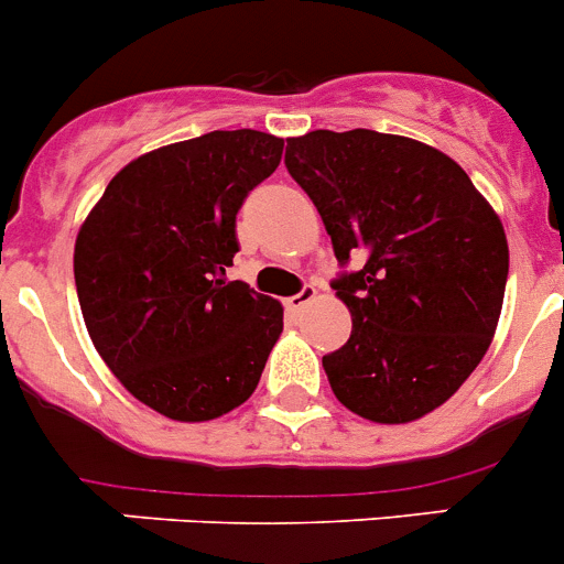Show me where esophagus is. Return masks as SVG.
Segmentation results:
<instances>
[{"label":"esophagus","mask_w":564,"mask_h":564,"mask_svg":"<svg viewBox=\"0 0 564 564\" xmlns=\"http://www.w3.org/2000/svg\"><path fill=\"white\" fill-rule=\"evenodd\" d=\"M316 300V289L314 286H303V292H297L294 297L286 300V308L289 311H303L305 305L314 303Z\"/></svg>","instance_id":"1"}]
</instances>
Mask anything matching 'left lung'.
Segmentation results:
<instances>
[{"label":"left lung","mask_w":564,"mask_h":564,"mask_svg":"<svg viewBox=\"0 0 564 564\" xmlns=\"http://www.w3.org/2000/svg\"><path fill=\"white\" fill-rule=\"evenodd\" d=\"M286 167L308 193L341 264L333 283L352 333L322 366L347 410L375 424L433 413L488 352L510 248L499 215L444 151L371 129L289 137Z\"/></svg>","instance_id":"1"}]
</instances>
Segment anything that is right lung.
<instances>
[{"instance_id":"right-lung-1","label":"right lung","mask_w":564,"mask_h":564,"mask_svg":"<svg viewBox=\"0 0 564 564\" xmlns=\"http://www.w3.org/2000/svg\"><path fill=\"white\" fill-rule=\"evenodd\" d=\"M283 140L209 131L120 167L79 226L74 281L90 341L120 386L184 424L248 402L283 305L234 264L237 212L281 165Z\"/></svg>"}]
</instances>
